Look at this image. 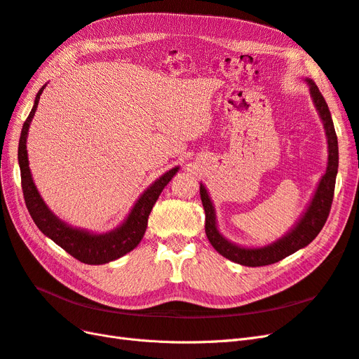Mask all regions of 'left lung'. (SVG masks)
Segmentation results:
<instances>
[{"label": "left lung", "instance_id": "1", "mask_svg": "<svg viewBox=\"0 0 359 359\" xmlns=\"http://www.w3.org/2000/svg\"><path fill=\"white\" fill-rule=\"evenodd\" d=\"M306 82L310 86L311 99L320 115L325 127V133H327L328 166L316 191H314V196L309 205V208L302 214L299 222L289 233H286L283 238H280V240H277L273 244L259 248H247L229 243L219 232V229H217L212 202L208 196V191L203 187V184H201V199L205 210V233L217 252L226 259L232 260V262L244 266H265L276 264L278 260L287 257L289 255L298 252L299 248L309 245L322 231L325 222L328 219L331 203L334 199L337 169H339V142H337V135L328 104L325 102L323 95L320 94L318 85L311 79H306Z\"/></svg>", "mask_w": 359, "mask_h": 359}]
</instances>
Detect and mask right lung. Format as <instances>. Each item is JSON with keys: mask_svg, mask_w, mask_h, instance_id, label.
Here are the masks:
<instances>
[{"mask_svg": "<svg viewBox=\"0 0 359 359\" xmlns=\"http://www.w3.org/2000/svg\"><path fill=\"white\" fill-rule=\"evenodd\" d=\"M43 90H45V85H43L40 91L37 93L34 106H32V109L22 126V132H20V139H19V148H18L20 182H22L24 199H25L28 212L32 217L34 223L37 224L39 229L46 236H49L53 243L66 250V252L72 255L74 259H78L81 262L88 264V265L107 264L111 262V260H115L118 257L124 256L126 253L132 252V250L140 243L147 231L148 217L151 210H153V206L157 202L163 189L168 186V182L173 178V175H175L180 168H173L169 172L163 173L158 180H156L153 184H151V186L140 194V198L135 203L132 212L128 214L124 223L119 227H116L115 231L102 233V235H95V233L86 232L82 229H76V227L66 224L48 208L45 201L41 199L36 184L32 181L29 166H28L29 165L28 153H27L28 128L32 121V116H34L37 111V104Z\"/></svg>", "mask_w": 359, "mask_h": 359, "instance_id": "add662e5", "label": "right lung"}]
</instances>
